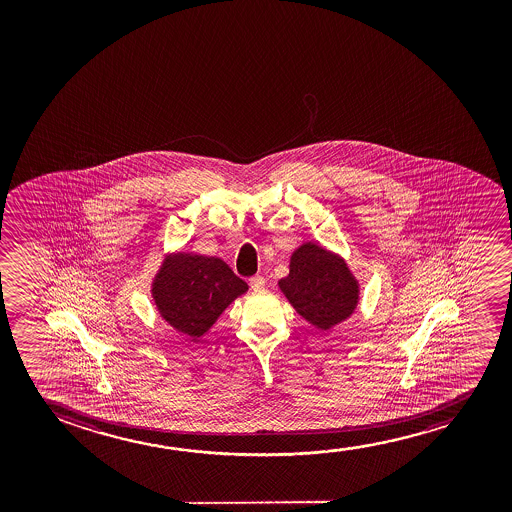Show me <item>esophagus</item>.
I'll use <instances>...</instances> for the list:
<instances>
[{"instance_id":"obj_1","label":"esophagus","mask_w":512,"mask_h":512,"mask_svg":"<svg viewBox=\"0 0 512 512\" xmlns=\"http://www.w3.org/2000/svg\"><path fill=\"white\" fill-rule=\"evenodd\" d=\"M250 287H252L253 292H262L266 287V280L262 276H253V278H250Z\"/></svg>"}]
</instances>
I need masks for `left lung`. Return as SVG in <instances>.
<instances>
[{"label":"left lung","instance_id":"8db88e82","mask_svg":"<svg viewBox=\"0 0 512 512\" xmlns=\"http://www.w3.org/2000/svg\"><path fill=\"white\" fill-rule=\"evenodd\" d=\"M278 285L316 329H332L357 308L358 283L346 262L315 243H304L292 253L290 273Z\"/></svg>","mask_w":512,"mask_h":512}]
</instances>
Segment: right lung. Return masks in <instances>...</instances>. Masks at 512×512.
<instances>
[{
	"mask_svg": "<svg viewBox=\"0 0 512 512\" xmlns=\"http://www.w3.org/2000/svg\"><path fill=\"white\" fill-rule=\"evenodd\" d=\"M248 285L217 257L178 253L162 264L152 285L162 318L190 337L211 329L229 304Z\"/></svg>",
	"mask_w": 512,
	"mask_h": 512,
	"instance_id": "right-lung-1",
	"label": "right lung"
}]
</instances>
